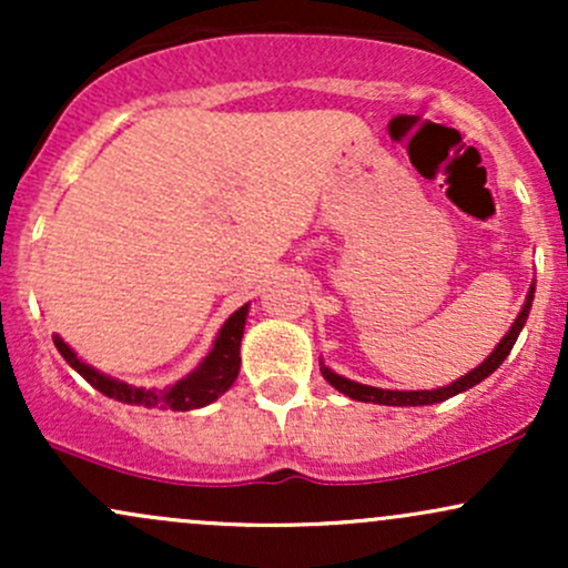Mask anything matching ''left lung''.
I'll return each mask as SVG.
<instances>
[{"mask_svg": "<svg viewBox=\"0 0 568 568\" xmlns=\"http://www.w3.org/2000/svg\"><path fill=\"white\" fill-rule=\"evenodd\" d=\"M531 302H534V285L526 293V304L524 310L518 312V317H515V323L510 325V331H507L505 338L494 347L491 355L486 357L484 363H480L478 368H473L470 374H465L462 379H456L448 384V387H438V389H382V387H368V384H361V382H352V379H344V376H338L331 371L325 363H321V374L323 379L331 384V387H336L338 393H344L352 400H363V403H379V406H433V403H443L448 400V397L465 393V389L475 387V384H480L486 379V376H491L494 371L501 366V361H505L507 355H510L515 338H518L520 328L526 325V317H529V310H531Z\"/></svg>", "mask_w": 568, "mask_h": 568, "instance_id": "1", "label": "left lung"}]
</instances>
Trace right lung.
<instances>
[{"label":"right lung","instance_id":"right-lung-1","mask_svg":"<svg viewBox=\"0 0 568 568\" xmlns=\"http://www.w3.org/2000/svg\"><path fill=\"white\" fill-rule=\"evenodd\" d=\"M245 317H247V304L240 306L237 312H232L230 321L221 325L213 349L207 352L205 361L200 363L192 374H186L184 379H179L171 387L158 389V387H133L112 376L101 374L93 366L80 361L77 352L63 342L61 336H53L58 352L63 355V361L69 363L84 382L93 384L98 393L114 400L128 403V406H143V408H160V410H192L202 408L207 403L216 400L219 395H224L232 387L234 379L240 374V342H243L245 331Z\"/></svg>","mask_w":568,"mask_h":568}]
</instances>
